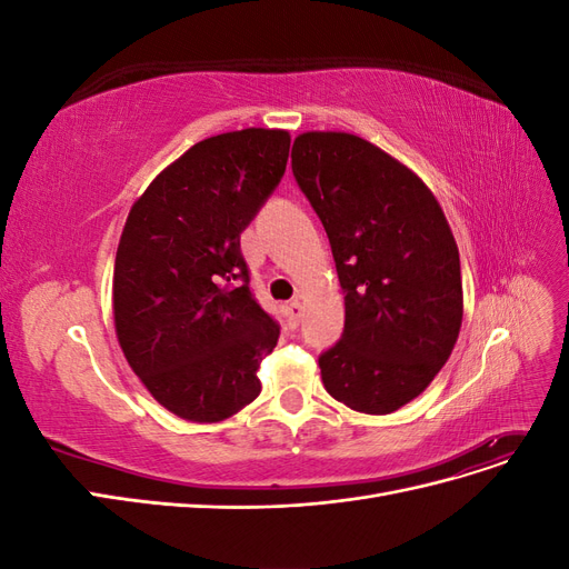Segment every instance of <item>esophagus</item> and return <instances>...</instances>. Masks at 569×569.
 I'll return each instance as SVG.
<instances>
[{
    "label": "esophagus",
    "instance_id": "esophagus-1",
    "mask_svg": "<svg viewBox=\"0 0 569 569\" xmlns=\"http://www.w3.org/2000/svg\"><path fill=\"white\" fill-rule=\"evenodd\" d=\"M284 311H287V320H289V325H299V320H301V313H303V306H301V301H289L287 306H284Z\"/></svg>",
    "mask_w": 569,
    "mask_h": 569
}]
</instances>
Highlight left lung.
Listing matches in <instances>:
<instances>
[{
    "label": "left lung",
    "mask_w": 569,
    "mask_h": 569,
    "mask_svg": "<svg viewBox=\"0 0 569 569\" xmlns=\"http://www.w3.org/2000/svg\"><path fill=\"white\" fill-rule=\"evenodd\" d=\"M291 170L330 237L343 335L320 356L327 393L366 416L420 396L462 325L460 256L437 197L408 166L351 132H301Z\"/></svg>",
    "instance_id": "1"
}]
</instances>
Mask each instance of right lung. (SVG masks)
Returning a JSON list of instances; mask_svg holds the SVG:
<instances>
[{
  "label": "right lung",
  "instance_id": "obj_1",
  "mask_svg": "<svg viewBox=\"0 0 569 569\" xmlns=\"http://www.w3.org/2000/svg\"><path fill=\"white\" fill-rule=\"evenodd\" d=\"M287 130L213 134L132 203L113 266V325L132 372L187 422H220L258 393L280 327L249 289L239 237L284 176Z\"/></svg>",
  "mask_w": 569,
  "mask_h": 569
}]
</instances>
